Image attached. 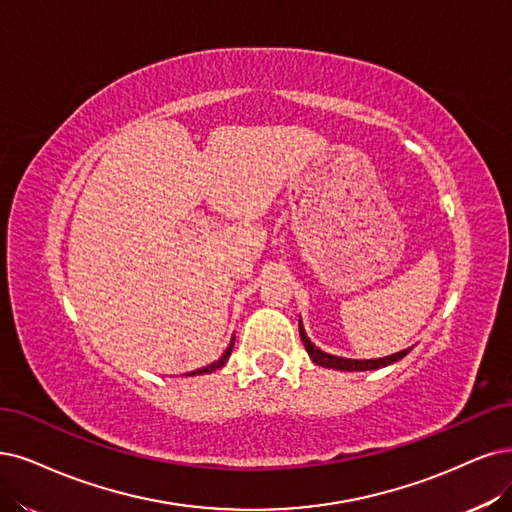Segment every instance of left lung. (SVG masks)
Returning a JSON list of instances; mask_svg holds the SVG:
<instances>
[{
    "label": "left lung",
    "instance_id": "obj_1",
    "mask_svg": "<svg viewBox=\"0 0 512 512\" xmlns=\"http://www.w3.org/2000/svg\"><path fill=\"white\" fill-rule=\"evenodd\" d=\"M299 335H301V342H304L308 354L312 361L320 367H327V369H337V371H375V369H382V367H388L396 361H401V358H405L409 354L411 348L407 350H401L396 354H390V356H384V358H371V361H356V358H342V356H333V354H327L320 348H316L310 337L306 335L304 331V325H301L299 320Z\"/></svg>",
    "mask_w": 512,
    "mask_h": 512
}]
</instances>
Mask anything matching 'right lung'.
<instances>
[{"label":"right lung","mask_w":512,"mask_h":512,"mask_svg":"<svg viewBox=\"0 0 512 512\" xmlns=\"http://www.w3.org/2000/svg\"><path fill=\"white\" fill-rule=\"evenodd\" d=\"M232 348H234V337H232V342H230V346H227V350L223 352V356L219 358V361H215V363H211L208 367H202V369H196V371H192V373H187V375H202V373H213V371H217V369H221L225 363H227V358H230V354H232Z\"/></svg>","instance_id":"add662e5"}]
</instances>
